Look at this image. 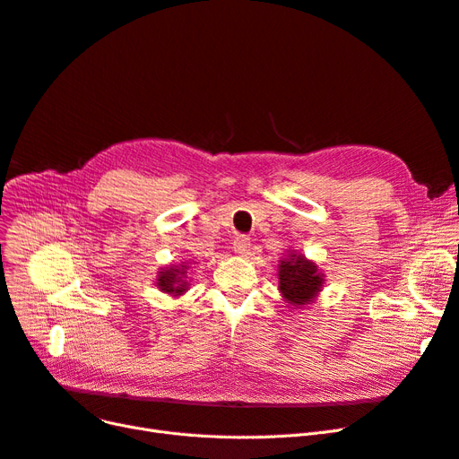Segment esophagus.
<instances>
[{
  "instance_id": "1",
  "label": "esophagus",
  "mask_w": 459,
  "mask_h": 459,
  "mask_svg": "<svg viewBox=\"0 0 459 459\" xmlns=\"http://www.w3.org/2000/svg\"><path fill=\"white\" fill-rule=\"evenodd\" d=\"M232 246H234V253H238V255H246V253L249 251V247H251V242H249V238H247V236H236Z\"/></svg>"
}]
</instances>
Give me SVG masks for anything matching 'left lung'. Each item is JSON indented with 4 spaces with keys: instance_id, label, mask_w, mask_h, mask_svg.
Instances as JSON below:
<instances>
[{
    "instance_id": "8db88e82",
    "label": "left lung",
    "mask_w": 459,
    "mask_h": 459,
    "mask_svg": "<svg viewBox=\"0 0 459 459\" xmlns=\"http://www.w3.org/2000/svg\"><path fill=\"white\" fill-rule=\"evenodd\" d=\"M277 279L279 290L294 307L311 304L325 285V273L313 261H307L304 255L294 251H290L283 261H279Z\"/></svg>"
}]
</instances>
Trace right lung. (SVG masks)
<instances>
[{
    "label": "right lung",
    "mask_w": 459,
    "mask_h": 459,
    "mask_svg": "<svg viewBox=\"0 0 459 459\" xmlns=\"http://www.w3.org/2000/svg\"><path fill=\"white\" fill-rule=\"evenodd\" d=\"M189 266L180 264V266H169L159 272L157 277V287L161 289L167 294L172 296H182L187 290V281H186V270Z\"/></svg>",
    "instance_id": "right-lung-1"
}]
</instances>
